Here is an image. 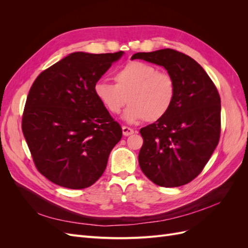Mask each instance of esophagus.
<instances>
[{"label": "esophagus", "mask_w": 248, "mask_h": 248, "mask_svg": "<svg viewBox=\"0 0 248 248\" xmlns=\"http://www.w3.org/2000/svg\"><path fill=\"white\" fill-rule=\"evenodd\" d=\"M122 132L125 137H128V136H131V134L134 133L133 129L130 128V127H127V126H123L122 127Z\"/></svg>", "instance_id": "34e87169"}]
</instances>
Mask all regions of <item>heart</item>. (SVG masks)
<instances>
[{"label":"heart","mask_w":248,"mask_h":248,"mask_svg":"<svg viewBox=\"0 0 248 248\" xmlns=\"http://www.w3.org/2000/svg\"><path fill=\"white\" fill-rule=\"evenodd\" d=\"M116 85L99 80L94 86V94L109 114L117 115L124 104L129 103L123 114L128 123L140 120L155 122L170 109L176 96L175 80L170 74L158 71L152 64L131 61L114 76Z\"/></svg>","instance_id":"heart-1"}]
</instances>
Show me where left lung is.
Here are the masks:
<instances>
[{
    "mask_svg": "<svg viewBox=\"0 0 248 248\" xmlns=\"http://www.w3.org/2000/svg\"><path fill=\"white\" fill-rule=\"evenodd\" d=\"M162 66L175 80L176 96L168 114L140 130L142 172L156 185L178 187L204 169L220 137V97L202 67L189 56L164 48L138 52L131 60Z\"/></svg>",
    "mask_w": 248,
    "mask_h": 248,
    "instance_id": "obj_1",
    "label": "left lung"
}]
</instances>
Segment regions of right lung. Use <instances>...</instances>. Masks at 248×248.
I'll use <instances>...</instances> for the list:
<instances>
[{
  "mask_svg": "<svg viewBox=\"0 0 248 248\" xmlns=\"http://www.w3.org/2000/svg\"><path fill=\"white\" fill-rule=\"evenodd\" d=\"M123 54L72 52L33 82L21 128L37 170L52 183L82 189L106 170L122 128L97 100L94 86Z\"/></svg>",
  "mask_w": 248,
  "mask_h": 248,
  "instance_id": "1",
  "label": "right lung"
}]
</instances>
